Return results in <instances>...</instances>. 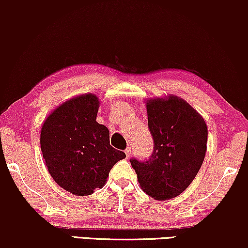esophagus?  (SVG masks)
<instances>
[{
	"mask_svg": "<svg viewBox=\"0 0 248 248\" xmlns=\"http://www.w3.org/2000/svg\"><path fill=\"white\" fill-rule=\"evenodd\" d=\"M124 153H126V157H127V158L130 157V155H132V149H130V148L128 147L127 149L124 150Z\"/></svg>",
	"mask_w": 248,
	"mask_h": 248,
	"instance_id": "1",
	"label": "esophagus"
}]
</instances>
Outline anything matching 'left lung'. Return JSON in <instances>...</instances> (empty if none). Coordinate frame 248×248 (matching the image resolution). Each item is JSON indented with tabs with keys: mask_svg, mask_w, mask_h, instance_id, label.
I'll use <instances>...</instances> for the list:
<instances>
[{
	"mask_svg": "<svg viewBox=\"0 0 248 248\" xmlns=\"http://www.w3.org/2000/svg\"><path fill=\"white\" fill-rule=\"evenodd\" d=\"M148 127L154 140L146 161L130 158L141 189L163 201L181 195L195 179L206 153L204 119L177 96L147 101Z\"/></svg>",
	"mask_w": 248,
	"mask_h": 248,
	"instance_id": "1",
	"label": "left lung"
}]
</instances>
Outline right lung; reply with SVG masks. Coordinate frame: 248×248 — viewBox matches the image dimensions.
<instances>
[{
	"label": "right lung",
	"instance_id": "right-lung-1",
	"mask_svg": "<svg viewBox=\"0 0 248 248\" xmlns=\"http://www.w3.org/2000/svg\"><path fill=\"white\" fill-rule=\"evenodd\" d=\"M99 99L82 94L57 107L43 124L41 149L50 175L76 196L92 195L126 154L109 144V130L95 121Z\"/></svg>",
	"mask_w": 248,
	"mask_h": 248
}]
</instances>
